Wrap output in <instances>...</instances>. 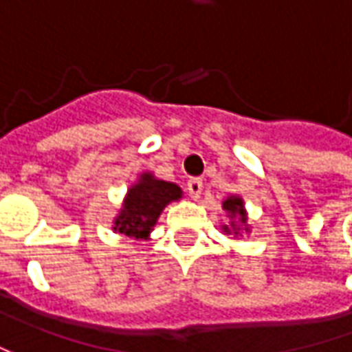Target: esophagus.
<instances>
[{"label": "esophagus", "instance_id": "34e87169", "mask_svg": "<svg viewBox=\"0 0 352 352\" xmlns=\"http://www.w3.org/2000/svg\"><path fill=\"white\" fill-rule=\"evenodd\" d=\"M201 190H204V180L201 178H190L188 180V192L194 199L201 196Z\"/></svg>", "mask_w": 352, "mask_h": 352}]
</instances>
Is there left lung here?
Masks as SVG:
<instances>
[{
    "label": "left lung",
    "instance_id": "left-lung-1",
    "mask_svg": "<svg viewBox=\"0 0 352 352\" xmlns=\"http://www.w3.org/2000/svg\"><path fill=\"white\" fill-rule=\"evenodd\" d=\"M223 210L233 217V215H239L241 217V221L245 223L247 221V215H245V210H243V199L241 197H227L223 201ZM227 229V227H225ZM239 229H235V233Z\"/></svg>",
    "mask_w": 352,
    "mask_h": 352
}]
</instances>
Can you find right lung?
<instances>
[{
	"label": "right lung",
	"instance_id": "right-lung-1",
	"mask_svg": "<svg viewBox=\"0 0 352 352\" xmlns=\"http://www.w3.org/2000/svg\"><path fill=\"white\" fill-rule=\"evenodd\" d=\"M182 196L176 184L156 180L151 174H142L141 182L129 190L125 206L116 219V231L127 236L142 239L155 227L160 211L170 201Z\"/></svg>",
	"mask_w": 352,
	"mask_h": 352
}]
</instances>
